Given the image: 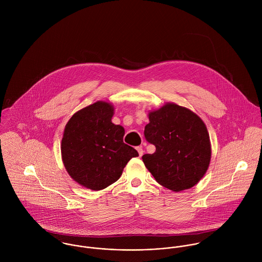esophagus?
<instances>
[{
	"instance_id": "esophagus-1",
	"label": "esophagus",
	"mask_w": 262,
	"mask_h": 262,
	"mask_svg": "<svg viewBox=\"0 0 262 262\" xmlns=\"http://www.w3.org/2000/svg\"><path fill=\"white\" fill-rule=\"evenodd\" d=\"M136 149H137L138 153H139V156H142V155H143V149H142L141 146H138Z\"/></svg>"
}]
</instances>
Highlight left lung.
I'll return each instance as SVG.
<instances>
[{
	"mask_svg": "<svg viewBox=\"0 0 262 262\" xmlns=\"http://www.w3.org/2000/svg\"><path fill=\"white\" fill-rule=\"evenodd\" d=\"M146 140L155 152L142 160L155 181L181 191L196 185L211 161V142L203 120L185 107L167 103L148 114Z\"/></svg>",
	"mask_w": 262,
	"mask_h": 262,
	"instance_id": "8db88e82",
	"label": "left lung"
}]
</instances>
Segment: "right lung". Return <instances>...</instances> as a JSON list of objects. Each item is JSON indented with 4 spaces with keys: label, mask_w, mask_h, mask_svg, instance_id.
Instances as JSON below:
<instances>
[{
    "label": "right lung",
    "mask_w": 262,
    "mask_h": 262,
    "mask_svg": "<svg viewBox=\"0 0 262 262\" xmlns=\"http://www.w3.org/2000/svg\"><path fill=\"white\" fill-rule=\"evenodd\" d=\"M112 104L98 101L73 115L61 140V157L78 185L101 190L117 182L126 164L138 156L123 142L125 130L112 123Z\"/></svg>",
    "instance_id": "obj_1"
}]
</instances>
